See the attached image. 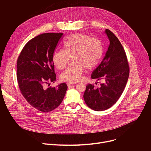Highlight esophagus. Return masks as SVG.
<instances>
[{"mask_svg": "<svg viewBox=\"0 0 151 151\" xmlns=\"http://www.w3.org/2000/svg\"><path fill=\"white\" fill-rule=\"evenodd\" d=\"M73 84H72V83H68V87L69 88H70L73 85Z\"/></svg>", "mask_w": 151, "mask_h": 151, "instance_id": "obj_1", "label": "esophagus"}]
</instances>
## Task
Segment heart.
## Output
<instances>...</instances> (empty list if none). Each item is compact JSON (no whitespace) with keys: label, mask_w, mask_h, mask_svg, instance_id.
<instances>
[{"label":"heart","mask_w":151,"mask_h":151,"mask_svg":"<svg viewBox=\"0 0 151 151\" xmlns=\"http://www.w3.org/2000/svg\"><path fill=\"white\" fill-rule=\"evenodd\" d=\"M64 50L55 51L52 60L58 69L65 68L72 58L74 63L60 76L62 81L74 83L81 79L84 68H95L103 57V49L100 41L96 37L81 33L69 36L64 42Z\"/></svg>","instance_id":"b5f03b06"}]
</instances>
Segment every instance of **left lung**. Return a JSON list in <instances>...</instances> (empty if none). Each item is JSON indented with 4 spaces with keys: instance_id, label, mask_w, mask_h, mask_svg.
I'll use <instances>...</instances> for the list:
<instances>
[{
    "instance_id": "1",
    "label": "left lung",
    "mask_w": 151,
    "mask_h": 151,
    "mask_svg": "<svg viewBox=\"0 0 151 151\" xmlns=\"http://www.w3.org/2000/svg\"><path fill=\"white\" fill-rule=\"evenodd\" d=\"M105 33L110 44L103 60L91 76L92 79H103L104 83L97 88L88 83L83 94L85 103L96 111L109 109L118 101L130 73L127 57L119 39L109 29H106Z\"/></svg>"
}]
</instances>
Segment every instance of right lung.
I'll list each match as a JSON object with an SVG mask.
<instances>
[{"instance_id": "1", "label": "right lung", "mask_w": 151, "mask_h": 151, "mask_svg": "<svg viewBox=\"0 0 151 151\" xmlns=\"http://www.w3.org/2000/svg\"><path fill=\"white\" fill-rule=\"evenodd\" d=\"M63 36V33H47L35 37L25 45L17 60L19 90L27 101L41 112L57 108L68 89L65 83L46 87L56 80L52 57Z\"/></svg>"}]
</instances>
